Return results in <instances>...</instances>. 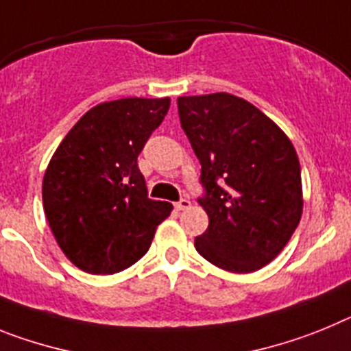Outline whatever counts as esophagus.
<instances>
[{"label":"esophagus","instance_id":"1","mask_svg":"<svg viewBox=\"0 0 351 351\" xmlns=\"http://www.w3.org/2000/svg\"><path fill=\"white\" fill-rule=\"evenodd\" d=\"M175 208L176 210H187V208H191V201H189V199H180L178 203H175Z\"/></svg>","mask_w":351,"mask_h":351}]
</instances>
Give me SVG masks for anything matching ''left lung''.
Segmentation results:
<instances>
[{
	"mask_svg": "<svg viewBox=\"0 0 351 351\" xmlns=\"http://www.w3.org/2000/svg\"><path fill=\"white\" fill-rule=\"evenodd\" d=\"M176 102L206 189L199 205L208 228L194 247L222 270L256 272L285 249L302 217L293 143L265 112L231 93Z\"/></svg>",
	"mask_w": 351,
	"mask_h": 351,
	"instance_id": "8db88e82",
	"label": "left lung"
}]
</instances>
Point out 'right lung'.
<instances>
[{
	"label": "right lung",
	"instance_id": "obj_1",
	"mask_svg": "<svg viewBox=\"0 0 351 351\" xmlns=\"http://www.w3.org/2000/svg\"><path fill=\"white\" fill-rule=\"evenodd\" d=\"M171 99L91 108L56 148L42 182L49 228L63 254L88 274H117L141 260L173 205L148 197L138 155Z\"/></svg>",
	"mask_w": 351,
	"mask_h": 351
}]
</instances>
